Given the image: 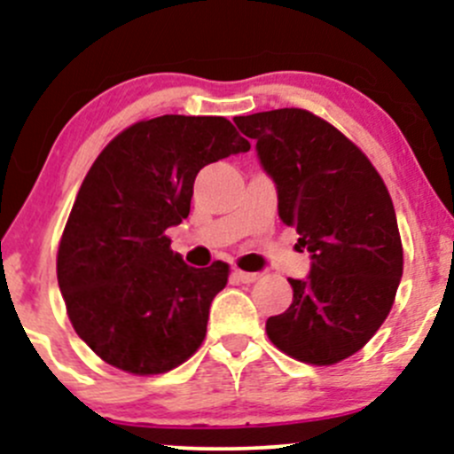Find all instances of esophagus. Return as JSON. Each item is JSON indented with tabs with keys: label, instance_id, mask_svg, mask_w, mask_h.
<instances>
[{
	"label": "esophagus",
	"instance_id": "esophagus-1",
	"mask_svg": "<svg viewBox=\"0 0 454 454\" xmlns=\"http://www.w3.org/2000/svg\"><path fill=\"white\" fill-rule=\"evenodd\" d=\"M232 274H235V278L237 281H241V283H254L256 278H259V274L256 272H244V270H232Z\"/></svg>",
	"mask_w": 454,
	"mask_h": 454
}]
</instances>
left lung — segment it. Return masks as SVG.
Segmentation results:
<instances>
[{
	"instance_id": "8db88e82",
	"label": "left lung",
	"mask_w": 454,
	"mask_h": 454,
	"mask_svg": "<svg viewBox=\"0 0 454 454\" xmlns=\"http://www.w3.org/2000/svg\"><path fill=\"white\" fill-rule=\"evenodd\" d=\"M277 186L278 217L308 248L309 274L290 278L292 305L265 323L270 340L308 364H333L371 340L402 278L395 208L367 155L305 109L237 116Z\"/></svg>"
}]
</instances>
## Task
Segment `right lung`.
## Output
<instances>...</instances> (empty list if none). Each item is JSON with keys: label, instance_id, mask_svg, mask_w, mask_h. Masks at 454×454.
I'll return each mask as SVG.
<instances>
[{"label": "right lung", "instance_id": "right-lung-1", "mask_svg": "<svg viewBox=\"0 0 454 454\" xmlns=\"http://www.w3.org/2000/svg\"><path fill=\"white\" fill-rule=\"evenodd\" d=\"M246 151L226 118L168 114L131 125L91 164L57 278L76 333L107 364L155 375L198 351L228 265L191 268L164 232L189 217L201 168Z\"/></svg>", "mask_w": 454, "mask_h": 454}]
</instances>
